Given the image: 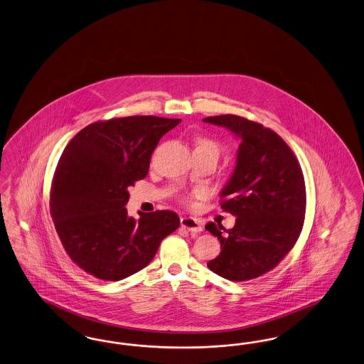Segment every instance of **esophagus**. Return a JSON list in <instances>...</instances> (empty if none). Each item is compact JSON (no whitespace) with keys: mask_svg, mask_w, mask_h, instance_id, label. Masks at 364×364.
I'll return each instance as SVG.
<instances>
[{"mask_svg":"<svg viewBox=\"0 0 364 364\" xmlns=\"http://www.w3.org/2000/svg\"><path fill=\"white\" fill-rule=\"evenodd\" d=\"M180 225L183 229L188 230L191 233H200L203 230L202 223L198 219L191 218V217H183L180 219Z\"/></svg>","mask_w":364,"mask_h":364,"instance_id":"1","label":"esophagus"}]
</instances>
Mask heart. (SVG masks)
<instances>
[{
	"label": "heart",
	"mask_w": 364,
	"mask_h": 364,
	"mask_svg": "<svg viewBox=\"0 0 364 364\" xmlns=\"http://www.w3.org/2000/svg\"><path fill=\"white\" fill-rule=\"evenodd\" d=\"M195 150H211L219 154V146L217 145V142L208 138H198L195 144Z\"/></svg>",
	"instance_id": "b5f03b06"
}]
</instances>
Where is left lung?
I'll return each mask as SVG.
<instances>
[{
    "label": "left lung",
    "instance_id": "left-lung-1",
    "mask_svg": "<svg viewBox=\"0 0 364 364\" xmlns=\"http://www.w3.org/2000/svg\"><path fill=\"white\" fill-rule=\"evenodd\" d=\"M240 138L233 175L220 191V208L233 229L210 222L220 242L207 267L219 277L245 282L275 268L295 245L305 220V178L289 145L275 131L237 115L203 119Z\"/></svg>",
    "mask_w": 364,
    "mask_h": 364
}]
</instances>
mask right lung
Masks as SVG:
<instances>
[{
    "label": "right lung",
    "instance_id": "obj_1",
    "mask_svg": "<svg viewBox=\"0 0 364 364\" xmlns=\"http://www.w3.org/2000/svg\"><path fill=\"white\" fill-rule=\"evenodd\" d=\"M181 119L127 117L96 122L65 147L50 213L69 257L89 275L117 282L145 268L180 226L173 211L127 215L129 187L145 178L161 138Z\"/></svg>",
    "mask_w": 364,
    "mask_h": 364
}]
</instances>
